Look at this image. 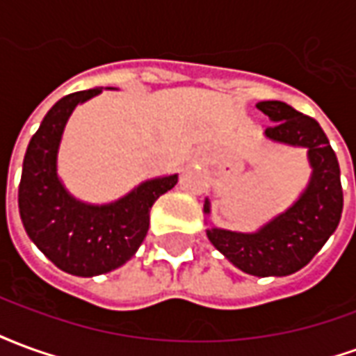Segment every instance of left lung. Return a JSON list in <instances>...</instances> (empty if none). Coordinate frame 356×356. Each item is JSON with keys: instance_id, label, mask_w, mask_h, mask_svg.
I'll use <instances>...</instances> for the list:
<instances>
[{"instance_id": "obj_1", "label": "left lung", "mask_w": 356, "mask_h": 356, "mask_svg": "<svg viewBox=\"0 0 356 356\" xmlns=\"http://www.w3.org/2000/svg\"><path fill=\"white\" fill-rule=\"evenodd\" d=\"M255 106L275 122L265 131L268 139L309 148L313 175L299 200L257 232L208 229V238L234 267L248 275L286 276L305 267L339 225L343 209L339 163L314 118L282 101H261ZM204 211L209 213L208 200Z\"/></svg>"}]
</instances>
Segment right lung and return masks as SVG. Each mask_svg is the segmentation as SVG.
<instances>
[{
	"label": "right lung",
	"mask_w": 356,
	"mask_h": 356,
	"mask_svg": "<svg viewBox=\"0 0 356 356\" xmlns=\"http://www.w3.org/2000/svg\"><path fill=\"white\" fill-rule=\"evenodd\" d=\"M101 89L70 93L53 104L30 139L19 185V211L28 236L60 270L104 275L124 265L147 236L150 208L177 185V175L147 181L106 206H89L66 193L57 177V150L66 120Z\"/></svg>",
	"instance_id": "right-lung-1"
}]
</instances>
